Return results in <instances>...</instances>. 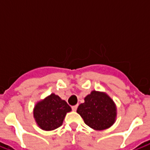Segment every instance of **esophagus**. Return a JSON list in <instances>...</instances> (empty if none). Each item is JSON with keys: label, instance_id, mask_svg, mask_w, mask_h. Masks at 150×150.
I'll use <instances>...</instances> for the list:
<instances>
[{"label": "esophagus", "instance_id": "esophagus-1", "mask_svg": "<svg viewBox=\"0 0 150 150\" xmlns=\"http://www.w3.org/2000/svg\"><path fill=\"white\" fill-rule=\"evenodd\" d=\"M77 108H78V105H74V106H72L71 108H72V110H73V111H76Z\"/></svg>", "mask_w": 150, "mask_h": 150}]
</instances>
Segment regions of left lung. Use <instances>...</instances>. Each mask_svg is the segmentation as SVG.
Segmentation results:
<instances>
[{"instance_id": "1", "label": "left lung", "mask_w": 150, "mask_h": 150, "mask_svg": "<svg viewBox=\"0 0 150 150\" xmlns=\"http://www.w3.org/2000/svg\"><path fill=\"white\" fill-rule=\"evenodd\" d=\"M77 112L84 123L94 130H104L116 122V105L105 92L92 91L84 98V103L79 104Z\"/></svg>"}]
</instances>
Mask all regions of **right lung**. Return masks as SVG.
<instances>
[{"label": "right lung", "mask_w": 150, "mask_h": 150, "mask_svg": "<svg viewBox=\"0 0 150 150\" xmlns=\"http://www.w3.org/2000/svg\"><path fill=\"white\" fill-rule=\"evenodd\" d=\"M71 111L65 100L54 93L41 100L34 105L33 114L35 122L44 131H51L62 125L67 113Z\"/></svg>", "instance_id": "right-lung-1"}]
</instances>
